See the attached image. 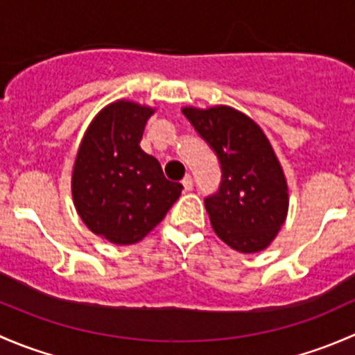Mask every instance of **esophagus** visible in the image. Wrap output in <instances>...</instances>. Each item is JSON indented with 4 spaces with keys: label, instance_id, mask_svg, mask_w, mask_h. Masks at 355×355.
Listing matches in <instances>:
<instances>
[{
    "label": "esophagus",
    "instance_id": "obj_1",
    "mask_svg": "<svg viewBox=\"0 0 355 355\" xmlns=\"http://www.w3.org/2000/svg\"><path fill=\"white\" fill-rule=\"evenodd\" d=\"M182 185H184L185 191H192V177L191 175H185L184 178H182Z\"/></svg>",
    "mask_w": 355,
    "mask_h": 355
}]
</instances>
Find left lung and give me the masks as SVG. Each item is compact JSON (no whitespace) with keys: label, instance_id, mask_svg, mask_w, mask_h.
I'll return each mask as SVG.
<instances>
[{"label":"left lung","instance_id":"obj_1","mask_svg":"<svg viewBox=\"0 0 355 355\" xmlns=\"http://www.w3.org/2000/svg\"><path fill=\"white\" fill-rule=\"evenodd\" d=\"M182 113L220 161V189L204 199L214 234L239 252L266 249L287 218L288 189L264 132L228 106Z\"/></svg>","mask_w":355,"mask_h":355}]
</instances>
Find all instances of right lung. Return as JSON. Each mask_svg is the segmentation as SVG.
<instances>
[{"label": "right lung", "mask_w": 355, "mask_h": 355, "mask_svg": "<svg viewBox=\"0 0 355 355\" xmlns=\"http://www.w3.org/2000/svg\"><path fill=\"white\" fill-rule=\"evenodd\" d=\"M153 113L137 103H111L91 121L75 157L71 196L78 216L92 234L118 245L142 241L184 189L141 149Z\"/></svg>", "instance_id": "1"}]
</instances>
